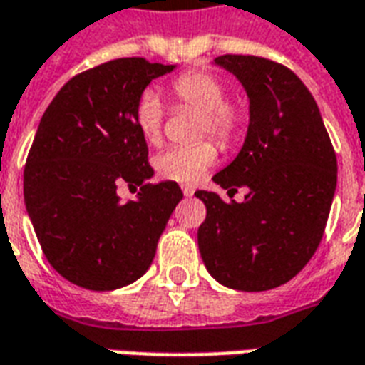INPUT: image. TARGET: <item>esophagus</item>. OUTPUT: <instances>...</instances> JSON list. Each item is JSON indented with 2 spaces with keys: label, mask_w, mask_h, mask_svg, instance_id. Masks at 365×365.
Here are the masks:
<instances>
[{
  "label": "esophagus",
  "mask_w": 365,
  "mask_h": 365,
  "mask_svg": "<svg viewBox=\"0 0 365 365\" xmlns=\"http://www.w3.org/2000/svg\"><path fill=\"white\" fill-rule=\"evenodd\" d=\"M182 191H183V195H185V197H191V195L195 193V190H193L191 185H183Z\"/></svg>",
  "instance_id": "obj_1"
}]
</instances>
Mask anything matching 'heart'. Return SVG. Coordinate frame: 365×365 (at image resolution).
<instances>
[{
    "label": "heart",
    "instance_id": "1",
    "mask_svg": "<svg viewBox=\"0 0 365 365\" xmlns=\"http://www.w3.org/2000/svg\"><path fill=\"white\" fill-rule=\"evenodd\" d=\"M170 91L180 103L201 111L197 136L211 135L222 146H232L245 128L242 105L227 97V83L209 70H187L170 82ZM135 125L148 144H158L164 130V109L154 91H144L135 103ZM219 158L217 144L203 138L193 144L170 146L154 158L162 178L193 185Z\"/></svg>",
    "mask_w": 365,
    "mask_h": 365
}]
</instances>
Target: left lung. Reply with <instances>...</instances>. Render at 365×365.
I'll return each mask as SVG.
<instances>
[{
	"instance_id": "obj_1",
	"label": "left lung",
	"mask_w": 365,
	"mask_h": 365,
	"mask_svg": "<svg viewBox=\"0 0 365 365\" xmlns=\"http://www.w3.org/2000/svg\"><path fill=\"white\" fill-rule=\"evenodd\" d=\"M250 99L245 146L213 182L246 187L242 203L197 191L207 207L197 242L205 268L230 289L279 287L321 245L336 190V152L319 107L289 68L250 54H222Z\"/></svg>"
}]
</instances>
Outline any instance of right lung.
<instances>
[{"instance_id": "obj_1", "label": "right lung", "mask_w": 365, "mask_h": 365, "mask_svg": "<svg viewBox=\"0 0 365 365\" xmlns=\"http://www.w3.org/2000/svg\"><path fill=\"white\" fill-rule=\"evenodd\" d=\"M146 58H117L74 76L46 107L23 172L25 205L46 260L91 291L119 289L150 268L183 193L175 182L144 183L154 170L135 125V103L158 76ZM120 182L141 185L123 204Z\"/></svg>"}]
</instances>
